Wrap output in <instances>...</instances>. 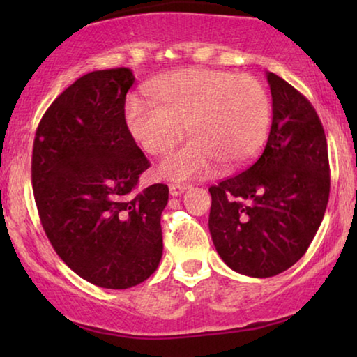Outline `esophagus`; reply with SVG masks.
<instances>
[{"label":"esophagus","instance_id":"1","mask_svg":"<svg viewBox=\"0 0 357 357\" xmlns=\"http://www.w3.org/2000/svg\"><path fill=\"white\" fill-rule=\"evenodd\" d=\"M185 190H187V185H182V183H170L169 185V192L172 197H178V195H182Z\"/></svg>","mask_w":357,"mask_h":357}]
</instances>
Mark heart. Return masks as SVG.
I'll list each match as a JSON object with an SVG mask.
<instances>
[{
  "label": "heart",
  "mask_w": 357,
  "mask_h": 357,
  "mask_svg": "<svg viewBox=\"0 0 357 357\" xmlns=\"http://www.w3.org/2000/svg\"><path fill=\"white\" fill-rule=\"evenodd\" d=\"M154 102L131 97L125 109L130 135L151 155L167 154L183 138L192 141L160 164L175 182L211 175L216 164L238 167L265 143L271 100L252 76L206 68L170 73L151 86Z\"/></svg>",
  "instance_id": "obj_1"
}]
</instances>
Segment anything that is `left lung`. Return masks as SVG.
I'll list each match as a JSON object with an SVG mask.
<instances>
[{"mask_svg": "<svg viewBox=\"0 0 357 357\" xmlns=\"http://www.w3.org/2000/svg\"><path fill=\"white\" fill-rule=\"evenodd\" d=\"M273 121L261 154L209 187V232L224 263L270 278L299 261L314 241L330 197L324 126L305 96L266 73Z\"/></svg>", "mask_w": 357, "mask_h": 357, "instance_id": "1", "label": "left lung"}]
</instances>
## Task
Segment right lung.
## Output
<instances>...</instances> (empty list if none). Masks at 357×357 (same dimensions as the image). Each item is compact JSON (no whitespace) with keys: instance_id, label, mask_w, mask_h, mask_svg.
<instances>
[{"instance_id":"add662e5","label":"right lung","mask_w":357,"mask_h":357,"mask_svg":"<svg viewBox=\"0 0 357 357\" xmlns=\"http://www.w3.org/2000/svg\"><path fill=\"white\" fill-rule=\"evenodd\" d=\"M128 68L92 71L61 92L37 126L32 188L58 257L82 280L128 289L162 257L160 214L169 187L138 192L149 167L125 120Z\"/></svg>"}]
</instances>
